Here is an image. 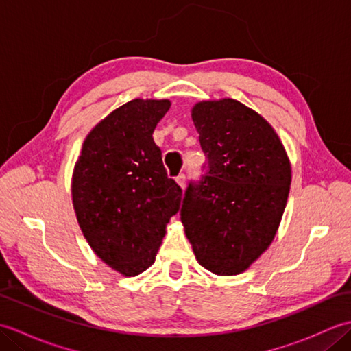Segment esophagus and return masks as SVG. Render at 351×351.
Masks as SVG:
<instances>
[{"label": "esophagus", "mask_w": 351, "mask_h": 351, "mask_svg": "<svg viewBox=\"0 0 351 351\" xmlns=\"http://www.w3.org/2000/svg\"><path fill=\"white\" fill-rule=\"evenodd\" d=\"M185 180H187V178H185V175H184V173H181V175H178V176H176V182L180 184V187H181V189H184V187H185Z\"/></svg>", "instance_id": "34e87169"}]
</instances>
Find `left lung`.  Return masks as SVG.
<instances>
[{
    "label": "left lung",
    "instance_id": "1",
    "mask_svg": "<svg viewBox=\"0 0 351 351\" xmlns=\"http://www.w3.org/2000/svg\"><path fill=\"white\" fill-rule=\"evenodd\" d=\"M191 119L206 164L202 180L185 190L181 221L200 265L238 274L273 241L291 164L271 125L241 102H197Z\"/></svg>",
    "mask_w": 351,
    "mask_h": 351
}]
</instances>
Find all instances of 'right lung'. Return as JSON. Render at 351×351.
<instances>
[{"label":"right lung","mask_w":351,"mask_h":351,"mask_svg":"<svg viewBox=\"0 0 351 351\" xmlns=\"http://www.w3.org/2000/svg\"><path fill=\"white\" fill-rule=\"evenodd\" d=\"M169 99H132L88 132L73 169L72 202L87 243L123 276L154 264L182 190L167 178L154 130Z\"/></svg>","instance_id":"1"}]
</instances>
